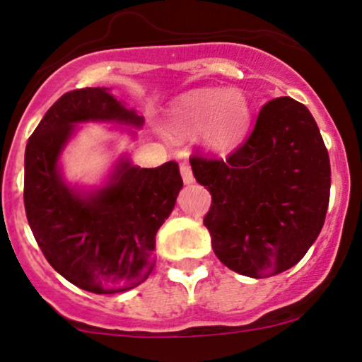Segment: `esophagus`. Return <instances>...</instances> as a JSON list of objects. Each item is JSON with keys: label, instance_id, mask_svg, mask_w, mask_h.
Here are the masks:
<instances>
[{"label": "esophagus", "instance_id": "1", "mask_svg": "<svg viewBox=\"0 0 362 362\" xmlns=\"http://www.w3.org/2000/svg\"><path fill=\"white\" fill-rule=\"evenodd\" d=\"M180 173H182V180H184V184H192L194 175H192V168H190L189 163H180Z\"/></svg>", "mask_w": 362, "mask_h": 362}]
</instances>
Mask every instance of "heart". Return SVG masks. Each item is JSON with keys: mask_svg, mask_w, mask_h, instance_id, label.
<instances>
[{"mask_svg": "<svg viewBox=\"0 0 362 362\" xmlns=\"http://www.w3.org/2000/svg\"><path fill=\"white\" fill-rule=\"evenodd\" d=\"M250 117V104L239 90L204 89L184 95L175 104L170 126L178 134L206 129L209 145L228 150L245 134Z\"/></svg>", "mask_w": 362, "mask_h": 362, "instance_id": "1", "label": "heart"}]
</instances>
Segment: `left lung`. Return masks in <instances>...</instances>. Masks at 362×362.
<instances>
[{
	"label": "left lung",
	"mask_w": 362,
	"mask_h": 362,
	"mask_svg": "<svg viewBox=\"0 0 362 362\" xmlns=\"http://www.w3.org/2000/svg\"><path fill=\"white\" fill-rule=\"evenodd\" d=\"M195 180L211 192L204 226L223 264L268 278L297 264L324 226L330 160L310 111L283 95L263 104L252 132L226 158L195 151Z\"/></svg>",
	"instance_id": "left-lung-1"
}]
</instances>
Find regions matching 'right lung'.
Here are the masks:
<instances>
[{"instance_id": "add662e5", "label": "right lung", "mask_w": 362, "mask_h": 362, "mask_svg": "<svg viewBox=\"0 0 362 362\" xmlns=\"http://www.w3.org/2000/svg\"><path fill=\"white\" fill-rule=\"evenodd\" d=\"M89 119L141 123L104 87L60 95L28 138L25 212L43 256L65 280L93 293H121L153 269L156 230L184 182L173 160L156 168L123 162L106 189L81 197L62 182L57 160L72 124Z\"/></svg>"}]
</instances>
